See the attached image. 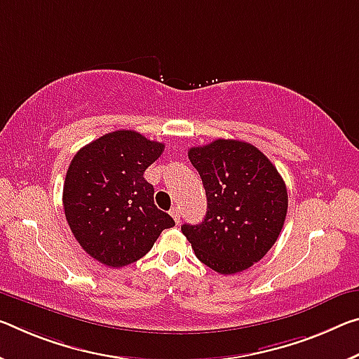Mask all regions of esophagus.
Wrapping results in <instances>:
<instances>
[{"label":"esophagus","instance_id":"1","mask_svg":"<svg viewBox=\"0 0 359 359\" xmlns=\"http://www.w3.org/2000/svg\"><path fill=\"white\" fill-rule=\"evenodd\" d=\"M170 215H172V219H174V222L175 224H180V210H179V208H172L170 209Z\"/></svg>","mask_w":359,"mask_h":359}]
</instances>
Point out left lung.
<instances>
[{
  "mask_svg": "<svg viewBox=\"0 0 359 359\" xmlns=\"http://www.w3.org/2000/svg\"><path fill=\"white\" fill-rule=\"evenodd\" d=\"M189 158L206 190L208 212L201 224L182 225V233L196 257L220 275L249 269L280 236L286 184L270 159L243 140L193 147Z\"/></svg>",
  "mask_w": 359,
  "mask_h": 359,
  "instance_id": "1",
  "label": "left lung"
}]
</instances>
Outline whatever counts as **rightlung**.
Masks as SVG:
<instances>
[{
    "label": "right lung",
    "mask_w": 359,
    "mask_h": 359,
    "mask_svg": "<svg viewBox=\"0 0 359 359\" xmlns=\"http://www.w3.org/2000/svg\"><path fill=\"white\" fill-rule=\"evenodd\" d=\"M164 144L135 130H115L73 156L64 184V210L76 241L90 257L111 269L150 251L164 229L175 225L153 201L145 169Z\"/></svg>",
    "instance_id": "obj_1"
}]
</instances>
